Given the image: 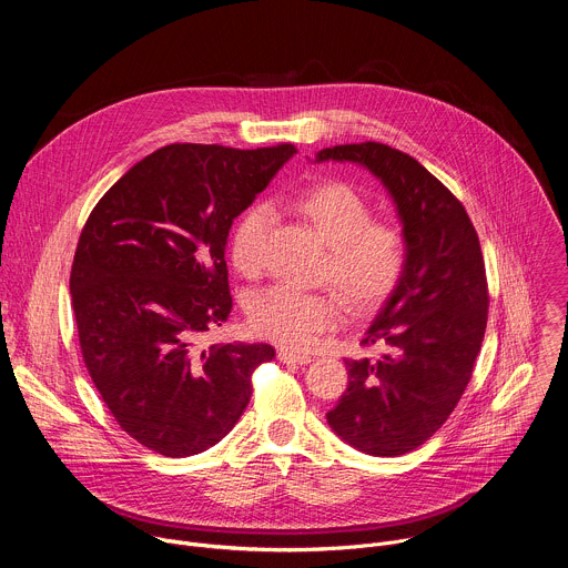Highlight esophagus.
Masks as SVG:
<instances>
[{"label":"esophagus","mask_w":568,"mask_h":568,"mask_svg":"<svg viewBox=\"0 0 568 568\" xmlns=\"http://www.w3.org/2000/svg\"><path fill=\"white\" fill-rule=\"evenodd\" d=\"M278 359H281L283 364H298V366H305V364L312 362L310 355H296V353H290L287 348H281V351H278Z\"/></svg>","instance_id":"34e87169"}]
</instances>
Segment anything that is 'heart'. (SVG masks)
<instances>
[{"label": "heart", "mask_w": 568, "mask_h": 568, "mask_svg": "<svg viewBox=\"0 0 568 568\" xmlns=\"http://www.w3.org/2000/svg\"><path fill=\"white\" fill-rule=\"evenodd\" d=\"M294 209L310 222L328 247L321 278L342 294L351 310L364 312L379 305L399 283L407 265V245L397 226L373 220L371 204L348 184L328 182L305 189L294 197ZM272 211L254 204L233 226L231 261L245 276H256L265 263ZM342 305L328 292H301L274 285L258 292L247 307L250 328L292 351H305L333 331Z\"/></svg>", "instance_id": "b5f03b06"}]
</instances>
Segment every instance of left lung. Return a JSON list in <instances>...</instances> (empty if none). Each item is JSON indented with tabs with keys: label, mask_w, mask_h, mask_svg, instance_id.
I'll return each mask as SVG.
<instances>
[{
	"label": "left lung",
	"mask_w": 568,
	"mask_h": 568,
	"mask_svg": "<svg viewBox=\"0 0 568 568\" xmlns=\"http://www.w3.org/2000/svg\"><path fill=\"white\" fill-rule=\"evenodd\" d=\"M351 161L390 195L407 265L362 344L377 359H346L348 388L328 412L333 432L371 456H402L429 440L458 404L488 323V281L463 204L414 156L364 141L318 150Z\"/></svg>",
	"instance_id": "obj_1"
}]
</instances>
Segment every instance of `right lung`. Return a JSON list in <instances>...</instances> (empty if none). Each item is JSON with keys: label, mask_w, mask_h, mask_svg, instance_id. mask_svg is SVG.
Wrapping results in <instances>:
<instances>
[{"label": "right lung", "mask_w": 568, "mask_h": 568, "mask_svg": "<svg viewBox=\"0 0 568 568\" xmlns=\"http://www.w3.org/2000/svg\"><path fill=\"white\" fill-rule=\"evenodd\" d=\"M292 143L237 150L171 143L143 156L94 206L71 265L78 342L110 414L171 458L220 443L247 409L270 344L200 339L233 307L224 261L233 220Z\"/></svg>", "instance_id": "1"}]
</instances>
